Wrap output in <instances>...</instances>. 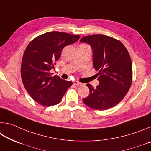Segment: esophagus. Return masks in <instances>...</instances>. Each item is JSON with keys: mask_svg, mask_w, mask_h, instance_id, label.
Masks as SVG:
<instances>
[{"mask_svg": "<svg viewBox=\"0 0 151 151\" xmlns=\"http://www.w3.org/2000/svg\"><path fill=\"white\" fill-rule=\"evenodd\" d=\"M73 84L75 85H77V86H81V85H82V84L81 83H79V82H78V81H75L73 83Z\"/></svg>", "mask_w": 151, "mask_h": 151, "instance_id": "esophagus-1", "label": "esophagus"}]
</instances>
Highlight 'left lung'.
<instances>
[{
    "label": "left lung",
    "mask_w": 151,
    "mask_h": 151,
    "mask_svg": "<svg viewBox=\"0 0 151 151\" xmlns=\"http://www.w3.org/2000/svg\"><path fill=\"white\" fill-rule=\"evenodd\" d=\"M80 41L91 46L99 81L96 88L86 85L90 94L83 103L99 111L116 106L126 96L132 81V61L127 49L119 40L103 35L86 36Z\"/></svg>",
    "instance_id": "1"
}]
</instances>
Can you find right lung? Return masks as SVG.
Listing matches in <instances>:
<instances>
[{
	"label": "right lung",
	"mask_w": 151,
	"mask_h": 151,
	"mask_svg": "<svg viewBox=\"0 0 151 151\" xmlns=\"http://www.w3.org/2000/svg\"><path fill=\"white\" fill-rule=\"evenodd\" d=\"M80 36L58 31L44 33L30 42L22 57L21 78L30 96L42 106L58 104L71 81L51 76L50 70L59 59L64 47L76 42Z\"/></svg>",
	"instance_id": "add662e5"
}]
</instances>
